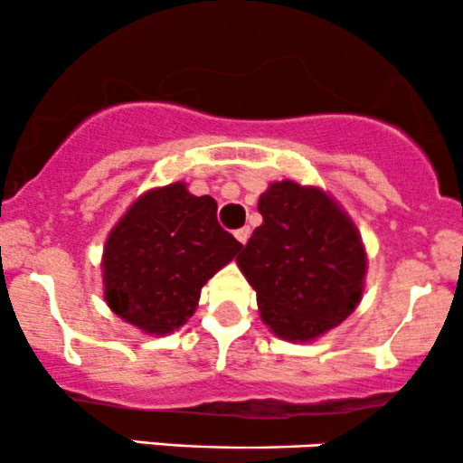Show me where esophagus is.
Segmentation results:
<instances>
[{
  "mask_svg": "<svg viewBox=\"0 0 463 463\" xmlns=\"http://www.w3.org/2000/svg\"><path fill=\"white\" fill-rule=\"evenodd\" d=\"M233 236H236V241L241 244H247L249 236H251V230H249V227H242V230H238L236 233H233Z\"/></svg>",
  "mask_w": 463,
  "mask_h": 463,
  "instance_id": "esophagus-1",
  "label": "esophagus"
}]
</instances>
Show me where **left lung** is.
Segmentation results:
<instances>
[{
	"instance_id": "obj_1",
	"label": "left lung",
	"mask_w": 463,
	"mask_h": 463,
	"mask_svg": "<svg viewBox=\"0 0 463 463\" xmlns=\"http://www.w3.org/2000/svg\"><path fill=\"white\" fill-rule=\"evenodd\" d=\"M258 210L262 225L236 264L260 318L279 340H317L360 306L368 270L362 233L327 190L295 179L269 184Z\"/></svg>"
}]
</instances>
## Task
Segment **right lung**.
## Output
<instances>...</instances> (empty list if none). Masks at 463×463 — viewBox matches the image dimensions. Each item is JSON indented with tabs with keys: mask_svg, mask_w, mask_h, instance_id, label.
I'll list each match as a JSON object with an SVG mask.
<instances>
[{
	"mask_svg": "<svg viewBox=\"0 0 463 463\" xmlns=\"http://www.w3.org/2000/svg\"><path fill=\"white\" fill-rule=\"evenodd\" d=\"M241 249L221 230L210 194L194 197L186 182L149 188L103 242V298L143 334L168 335L188 323L201 288Z\"/></svg>",
	"mask_w": 463,
	"mask_h": 463,
	"instance_id": "add662e5",
	"label": "right lung"
}]
</instances>
